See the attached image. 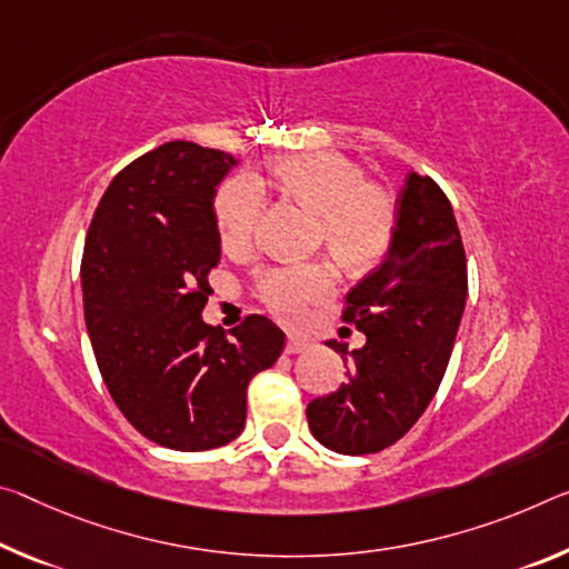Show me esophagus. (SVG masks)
Listing matches in <instances>:
<instances>
[{"label": "esophagus", "mask_w": 569, "mask_h": 569, "mask_svg": "<svg viewBox=\"0 0 569 569\" xmlns=\"http://www.w3.org/2000/svg\"><path fill=\"white\" fill-rule=\"evenodd\" d=\"M309 349V341L299 339V337H288L286 339V355H301V351Z\"/></svg>", "instance_id": "34e87169"}]
</instances>
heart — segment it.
Here are the masks:
<instances>
[{"label": "heart", "instance_id": "obj_1", "mask_svg": "<svg viewBox=\"0 0 569 569\" xmlns=\"http://www.w3.org/2000/svg\"><path fill=\"white\" fill-rule=\"evenodd\" d=\"M286 194L319 214V242H327L347 270L372 268L395 236V200L382 184L367 182L365 169L337 151H313L281 159L273 167ZM266 207L263 184L250 174L228 179L214 197L222 248L248 250ZM337 288V268L329 260L276 266L260 273V303L283 323H299L309 306L329 299Z\"/></svg>", "mask_w": 569, "mask_h": 569}]
</instances>
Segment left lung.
<instances>
[{"label":"left lung","instance_id":"1","mask_svg":"<svg viewBox=\"0 0 569 569\" xmlns=\"http://www.w3.org/2000/svg\"><path fill=\"white\" fill-rule=\"evenodd\" d=\"M468 273L453 207L430 177L410 171L398 197L390 250L347 293L341 319L365 333L347 351L349 380L306 408L313 438L345 456L398 443L438 392L466 309Z\"/></svg>","mask_w":569,"mask_h":569}]
</instances>
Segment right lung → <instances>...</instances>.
Listing matches in <instances>:
<instances>
[{"label": "right lung", "mask_w": 569, "mask_h": 569, "mask_svg": "<svg viewBox=\"0 0 569 569\" xmlns=\"http://www.w3.org/2000/svg\"><path fill=\"white\" fill-rule=\"evenodd\" d=\"M238 161L169 141L108 184L88 228L80 281L103 382L143 438L210 450L246 428L248 382L281 357L286 333L246 317L232 339L207 327V276L220 263L214 192Z\"/></svg>", "instance_id": "right-lung-1"}]
</instances>
